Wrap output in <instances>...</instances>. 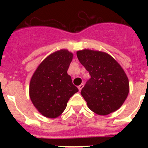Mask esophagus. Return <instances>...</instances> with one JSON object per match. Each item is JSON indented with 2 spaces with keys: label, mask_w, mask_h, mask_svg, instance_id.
<instances>
[{
  "label": "esophagus",
  "mask_w": 148,
  "mask_h": 148,
  "mask_svg": "<svg viewBox=\"0 0 148 148\" xmlns=\"http://www.w3.org/2000/svg\"><path fill=\"white\" fill-rule=\"evenodd\" d=\"M83 87H84V84H80V85L78 86V90H79V91H81V90H82V89L83 88Z\"/></svg>",
  "instance_id": "esophagus-1"
}]
</instances>
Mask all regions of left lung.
Here are the masks:
<instances>
[{
    "mask_svg": "<svg viewBox=\"0 0 148 148\" xmlns=\"http://www.w3.org/2000/svg\"><path fill=\"white\" fill-rule=\"evenodd\" d=\"M90 78L81 94L92 112L105 116L117 110L129 92L128 78L121 66L108 53L84 49L77 52Z\"/></svg>",
    "mask_w": 148,
    "mask_h": 148,
    "instance_id": "8db88e82",
    "label": "left lung"
}]
</instances>
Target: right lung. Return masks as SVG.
Here are the masks:
<instances>
[{"instance_id": "right-lung-1", "label": "right lung", "mask_w": 148, "mask_h": 148, "mask_svg": "<svg viewBox=\"0 0 148 148\" xmlns=\"http://www.w3.org/2000/svg\"><path fill=\"white\" fill-rule=\"evenodd\" d=\"M73 53L61 49L40 63L32 75L29 96L36 109L47 118H56L64 112L70 97L78 91L67 70Z\"/></svg>"}]
</instances>
